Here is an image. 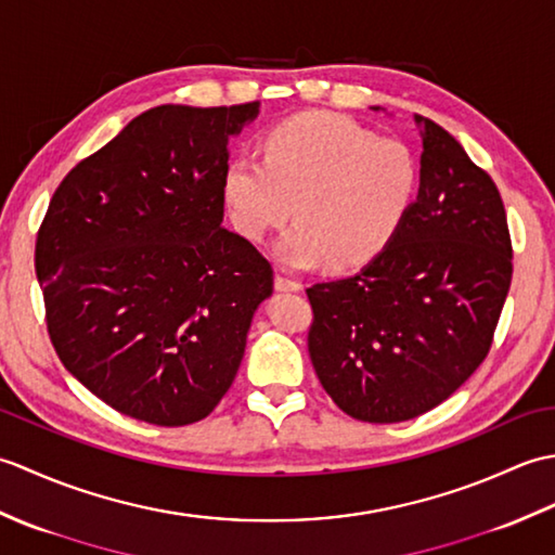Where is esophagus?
<instances>
[{"mask_svg":"<svg viewBox=\"0 0 555 555\" xmlns=\"http://www.w3.org/2000/svg\"><path fill=\"white\" fill-rule=\"evenodd\" d=\"M274 286H276V291H300L302 286L298 284V281H293V279H288V276H284V274H276L274 276Z\"/></svg>","mask_w":555,"mask_h":555,"instance_id":"esophagus-1","label":"esophagus"}]
</instances>
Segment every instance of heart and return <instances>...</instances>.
Returning a JSON list of instances; mask_svg holds the SVG:
<instances>
[{
	"instance_id": "heart-1",
	"label": "heart",
	"mask_w": 555,
	"mask_h": 555,
	"mask_svg": "<svg viewBox=\"0 0 555 555\" xmlns=\"http://www.w3.org/2000/svg\"><path fill=\"white\" fill-rule=\"evenodd\" d=\"M420 193V159L405 140L374 135L334 112H305L262 140V162L235 157L223 173L233 229L262 243L291 219L276 243L291 269L372 262L403 227Z\"/></svg>"
}]
</instances>
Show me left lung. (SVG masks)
<instances>
[{"instance_id":"1","label":"left lung","mask_w":555,"mask_h":555,"mask_svg":"<svg viewBox=\"0 0 555 555\" xmlns=\"http://www.w3.org/2000/svg\"><path fill=\"white\" fill-rule=\"evenodd\" d=\"M420 193L360 274L308 288V350L346 415L391 424L436 408L485 362L513 279L496 183L424 116Z\"/></svg>"}]
</instances>
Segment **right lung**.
<instances>
[{"mask_svg":"<svg viewBox=\"0 0 555 555\" xmlns=\"http://www.w3.org/2000/svg\"><path fill=\"white\" fill-rule=\"evenodd\" d=\"M259 102L162 104L78 162L35 243L47 332L64 367L121 415L207 417L241 367L274 269L221 227L229 135Z\"/></svg>","mask_w":555,"mask_h":555,"instance_id":"obj_1","label":"right lung"}]
</instances>
